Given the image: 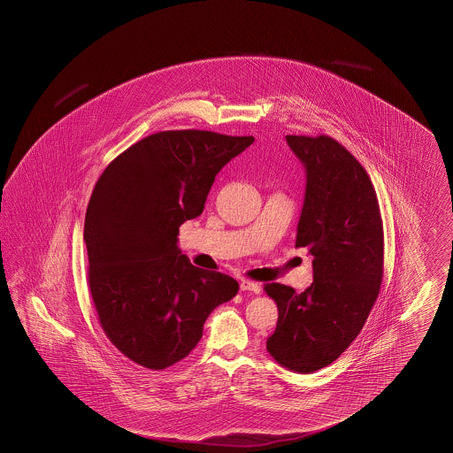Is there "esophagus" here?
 <instances>
[{
	"instance_id": "esophagus-1",
	"label": "esophagus",
	"mask_w": 453,
	"mask_h": 453,
	"mask_svg": "<svg viewBox=\"0 0 453 453\" xmlns=\"http://www.w3.org/2000/svg\"><path fill=\"white\" fill-rule=\"evenodd\" d=\"M260 289H262V287L258 283H255V281H250V280H242L241 281V291H252V293L258 295Z\"/></svg>"
}]
</instances>
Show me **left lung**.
Returning <instances> with one entry per match:
<instances>
[{
  "instance_id": "1",
  "label": "left lung",
  "mask_w": 453,
  "mask_h": 453,
  "mask_svg": "<svg viewBox=\"0 0 453 453\" xmlns=\"http://www.w3.org/2000/svg\"><path fill=\"white\" fill-rule=\"evenodd\" d=\"M306 168L296 247L312 255L314 281L303 293L265 285L278 306L266 350L291 372L312 373L355 341L383 280V222L364 166L329 135H287Z\"/></svg>"
}]
</instances>
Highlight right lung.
<instances>
[{"mask_svg": "<svg viewBox=\"0 0 453 453\" xmlns=\"http://www.w3.org/2000/svg\"><path fill=\"white\" fill-rule=\"evenodd\" d=\"M254 142L210 131L152 134L118 155L89 198L83 239L101 327L135 364L164 370L191 352L239 283L191 265L180 226L204 210L222 166Z\"/></svg>", "mask_w": 453, "mask_h": 453, "instance_id": "add662e5", "label": "right lung"}]
</instances>
